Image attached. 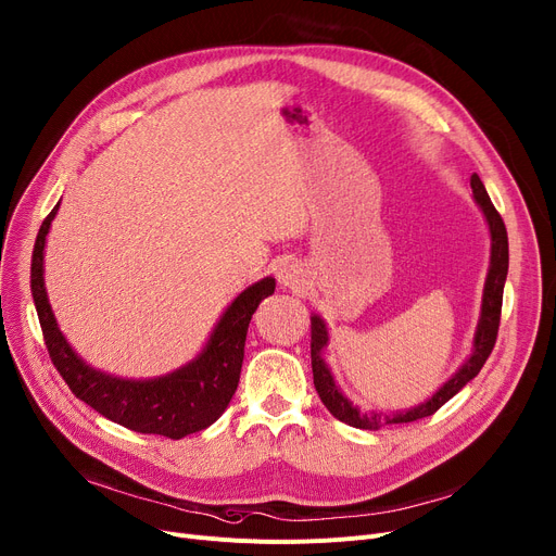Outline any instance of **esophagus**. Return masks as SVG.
I'll return each instance as SVG.
<instances>
[{"label": "esophagus", "mask_w": 556, "mask_h": 556, "mask_svg": "<svg viewBox=\"0 0 556 556\" xmlns=\"http://www.w3.org/2000/svg\"><path fill=\"white\" fill-rule=\"evenodd\" d=\"M279 281H281V286H288V288H302L304 273L298 264H283V268L279 270Z\"/></svg>", "instance_id": "obj_1"}]
</instances>
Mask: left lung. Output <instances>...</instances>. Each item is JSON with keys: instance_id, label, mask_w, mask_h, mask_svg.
<instances>
[{"instance_id": "1", "label": "left lung", "mask_w": 556, "mask_h": 556, "mask_svg": "<svg viewBox=\"0 0 556 556\" xmlns=\"http://www.w3.org/2000/svg\"><path fill=\"white\" fill-rule=\"evenodd\" d=\"M471 192L476 203L483 210L488 226L492 232V266L485 281V294H483V313H480L476 340H473V353L465 362L460 371L442 387L429 402L416 406L412 412H402L393 416H378V414H359L355 406L340 393V389L332 382V376L321 359V349L328 342V332L324 321L315 315L311 317V364H313V382L315 389L324 402L326 409L336 416L340 422H346L357 429H380L387 425H404V422H416L427 416H433L442 404L452 400L469 380H473L488 357L494 351L496 338H498V326H501V308H503V286L507 277V264H509V245H507V230L498 210L490 201V194L485 190L483 180L478 174H471Z\"/></svg>"}]
</instances>
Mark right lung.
Returning <instances> with one entry per match:
<instances>
[{
	"label": "right lung",
	"mask_w": 556,
	"mask_h": 556,
	"mask_svg": "<svg viewBox=\"0 0 556 556\" xmlns=\"http://www.w3.org/2000/svg\"><path fill=\"white\" fill-rule=\"evenodd\" d=\"M60 205V203H58ZM58 205L42 220L30 258V292L40 317L49 357L71 393L111 422L131 431L178 440L210 427L230 404L241 376L248 324L258 302L275 292V279L243 290L220 317L203 353L188 366L159 380H118L93 371L71 351L53 319L45 290V241Z\"/></svg>",
	"instance_id": "right-lung-1"
}]
</instances>
